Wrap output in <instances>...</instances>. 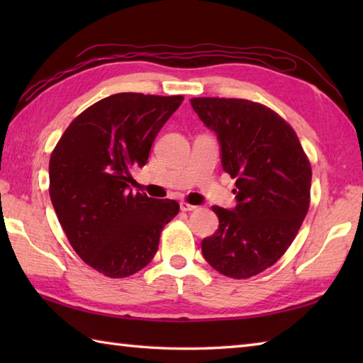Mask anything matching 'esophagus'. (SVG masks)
Masks as SVG:
<instances>
[{"instance_id": "esophagus-1", "label": "esophagus", "mask_w": 363, "mask_h": 363, "mask_svg": "<svg viewBox=\"0 0 363 363\" xmlns=\"http://www.w3.org/2000/svg\"><path fill=\"white\" fill-rule=\"evenodd\" d=\"M179 207H181V211H182V212H191V211H196V206H194V204H189V203H181V204H179Z\"/></svg>"}]
</instances>
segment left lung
Wrapping results in <instances>:
<instances>
[{"mask_svg":"<svg viewBox=\"0 0 363 363\" xmlns=\"http://www.w3.org/2000/svg\"><path fill=\"white\" fill-rule=\"evenodd\" d=\"M217 134L221 165L235 179L234 209L213 206L220 225L201 243L221 274L246 279L279 260L311 204L312 168L298 135L269 107L235 98H191Z\"/></svg>","mask_w":363,"mask_h":363,"instance_id":"8db88e82","label":"left lung"}]
</instances>
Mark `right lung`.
Wrapping results in <instances>:
<instances>
[{"label": "right lung", "instance_id": "add662e5", "mask_svg": "<svg viewBox=\"0 0 363 363\" xmlns=\"http://www.w3.org/2000/svg\"><path fill=\"white\" fill-rule=\"evenodd\" d=\"M184 96L117 94L65 129L50 159V196L76 254L107 277L140 272L179 204L134 195L130 169L143 167L157 133Z\"/></svg>", "mask_w": 363, "mask_h": 363}]
</instances>
